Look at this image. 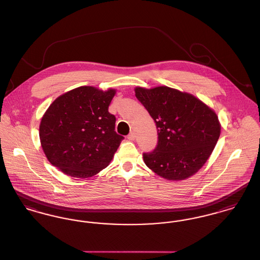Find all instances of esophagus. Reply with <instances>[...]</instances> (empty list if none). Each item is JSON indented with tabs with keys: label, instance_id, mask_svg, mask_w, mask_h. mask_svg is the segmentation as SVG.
<instances>
[{
	"label": "esophagus",
	"instance_id": "obj_1",
	"mask_svg": "<svg viewBox=\"0 0 260 260\" xmlns=\"http://www.w3.org/2000/svg\"><path fill=\"white\" fill-rule=\"evenodd\" d=\"M135 138H136V136H135V133H134V132H131V133L127 136V139L130 140V141H134Z\"/></svg>",
	"mask_w": 260,
	"mask_h": 260
}]
</instances>
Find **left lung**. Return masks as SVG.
<instances>
[{"label": "left lung", "instance_id": "obj_1", "mask_svg": "<svg viewBox=\"0 0 260 260\" xmlns=\"http://www.w3.org/2000/svg\"><path fill=\"white\" fill-rule=\"evenodd\" d=\"M135 95L157 129L155 150L143 154L146 166L168 180L197 173L220 137L217 114L194 95L172 87H136Z\"/></svg>", "mask_w": 260, "mask_h": 260}]
</instances>
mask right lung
I'll list each match as a JSON object with an SVG mask.
<instances>
[{
  "mask_svg": "<svg viewBox=\"0 0 260 260\" xmlns=\"http://www.w3.org/2000/svg\"><path fill=\"white\" fill-rule=\"evenodd\" d=\"M115 89L80 87L57 98L40 126L41 147L48 160L62 173L87 178L105 169L122 140L116 118L108 112Z\"/></svg>",
  "mask_w": 260,
  "mask_h": 260,
  "instance_id": "obj_1",
  "label": "right lung"
}]
</instances>
